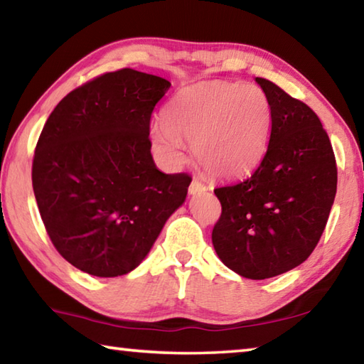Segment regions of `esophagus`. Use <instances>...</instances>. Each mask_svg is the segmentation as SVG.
<instances>
[{"label":"esophagus","mask_w":364,"mask_h":364,"mask_svg":"<svg viewBox=\"0 0 364 364\" xmlns=\"http://www.w3.org/2000/svg\"><path fill=\"white\" fill-rule=\"evenodd\" d=\"M207 188L205 184H202L199 180H193L189 184V194H199V193H204Z\"/></svg>","instance_id":"1"}]
</instances>
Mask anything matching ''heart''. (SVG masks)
<instances>
[{"instance_id":"heart-1","label":"heart","mask_w":364,"mask_h":364,"mask_svg":"<svg viewBox=\"0 0 364 364\" xmlns=\"http://www.w3.org/2000/svg\"><path fill=\"white\" fill-rule=\"evenodd\" d=\"M271 104L255 85L212 82L178 93L151 127L154 149L168 164L183 160L184 139L193 141L197 164L218 178L254 171L267 152Z\"/></svg>"}]
</instances>
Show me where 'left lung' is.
<instances>
[{
  "instance_id": "left-lung-1",
  "label": "left lung",
  "mask_w": 364,
  "mask_h": 364,
  "mask_svg": "<svg viewBox=\"0 0 364 364\" xmlns=\"http://www.w3.org/2000/svg\"><path fill=\"white\" fill-rule=\"evenodd\" d=\"M255 80L273 114L268 149L247 180L213 191L221 215L212 242L228 268L267 279L315 250L334 204L337 165L318 115L276 83Z\"/></svg>"
}]
</instances>
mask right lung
I'll use <instances>...</instances> for the list:
<instances>
[{
	"label": "right lung",
	"instance_id": "right-lung-1",
	"mask_svg": "<svg viewBox=\"0 0 364 364\" xmlns=\"http://www.w3.org/2000/svg\"><path fill=\"white\" fill-rule=\"evenodd\" d=\"M162 77L120 69L70 91L43 127L32 184L56 250L85 273L127 274L149 254L193 178L162 173L151 156Z\"/></svg>",
	"mask_w": 364,
	"mask_h": 364
}]
</instances>
